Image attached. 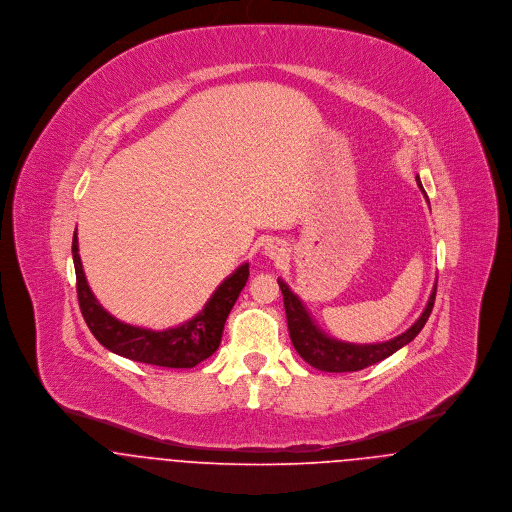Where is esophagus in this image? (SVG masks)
I'll list each match as a JSON object with an SVG mask.
<instances>
[{
    "label": "esophagus",
    "mask_w": 512,
    "mask_h": 512,
    "mask_svg": "<svg viewBox=\"0 0 512 512\" xmlns=\"http://www.w3.org/2000/svg\"><path fill=\"white\" fill-rule=\"evenodd\" d=\"M264 252L266 256H270L272 260H282L284 258V244L280 240H268L266 246H264Z\"/></svg>",
    "instance_id": "1"
}]
</instances>
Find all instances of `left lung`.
<instances>
[{"mask_svg":"<svg viewBox=\"0 0 512 512\" xmlns=\"http://www.w3.org/2000/svg\"><path fill=\"white\" fill-rule=\"evenodd\" d=\"M420 189L424 191L420 179H418ZM280 290L284 295V307H286V317H288V329H290V339H292L295 351L307 365L315 366L323 372H357L363 370L366 366L376 365L384 361L386 357L394 355L398 349L408 345L416 335L424 329L436 301V286L432 290V295L428 299L426 309L418 317V321L404 331L402 335L384 341V343H374V345H355V343H343L337 339L327 337L313 321L301 299L288 288L284 280L278 278Z\"/></svg>","mask_w":512,"mask_h":512,"instance_id":"left-lung-1","label":"left lung"}]
</instances>
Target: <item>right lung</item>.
I'll return each mask as SVG.
<instances>
[{
  "instance_id": "add662e5",
  "label": "right lung",
  "mask_w": 512,
  "mask_h": 512,
  "mask_svg": "<svg viewBox=\"0 0 512 512\" xmlns=\"http://www.w3.org/2000/svg\"><path fill=\"white\" fill-rule=\"evenodd\" d=\"M73 260L78 305L96 341L108 351L130 361L167 368H193L219 349L224 321L250 276L248 264L238 266V270H234V274L220 284L203 311H199L193 319L165 331H151L116 319L98 303L82 272L76 230L73 236Z\"/></svg>"
}]
</instances>
